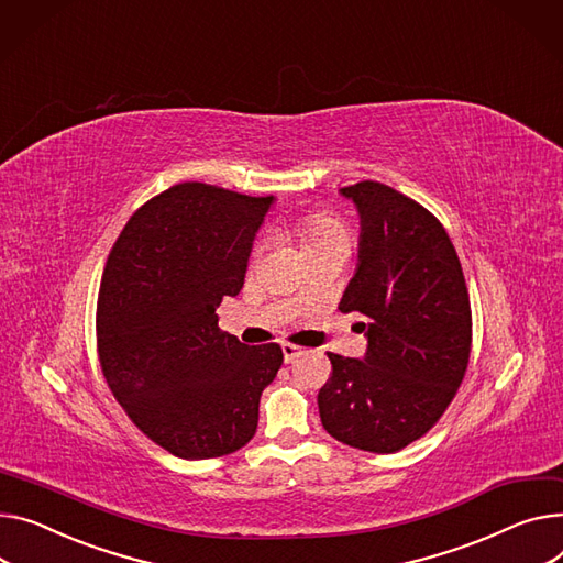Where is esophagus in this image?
Wrapping results in <instances>:
<instances>
[{"instance_id": "esophagus-1", "label": "esophagus", "mask_w": 563, "mask_h": 563, "mask_svg": "<svg viewBox=\"0 0 563 563\" xmlns=\"http://www.w3.org/2000/svg\"><path fill=\"white\" fill-rule=\"evenodd\" d=\"M306 353V349H301V346H296V344H289V342H285L283 344V355H285V362L289 364V362H294L298 355H303Z\"/></svg>"}]
</instances>
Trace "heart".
I'll return each mask as SVG.
<instances>
[{
	"instance_id": "obj_1",
	"label": "heart",
	"mask_w": 563,
	"mask_h": 563,
	"mask_svg": "<svg viewBox=\"0 0 563 563\" xmlns=\"http://www.w3.org/2000/svg\"><path fill=\"white\" fill-rule=\"evenodd\" d=\"M298 238L306 251L325 249V246H349V231L344 221L325 210H310L303 212L296 221ZM262 249V242H255L253 255H257Z\"/></svg>"
}]
</instances>
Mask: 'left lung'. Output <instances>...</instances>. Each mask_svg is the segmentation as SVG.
I'll list each match as a JSON object with an SVG mask.
<instances>
[{
	"label": "left lung",
	"mask_w": 563,
	"mask_h": 563,
	"mask_svg": "<svg viewBox=\"0 0 563 563\" xmlns=\"http://www.w3.org/2000/svg\"><path fill=\"white\" fill-rule=\"evenodd\" d=\"M362 217L360 265L340 310L360 312L364 360L328 353L317 402L325 432L368 453L428 434L471 360V298L457 251L421 203L378 180L342 187Z\"/></svg>",
	"instance_id": "left-lung-1"
}]
</instances>
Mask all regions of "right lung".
<instances>
[{
    "mask_svg": "<svg viewBox=\"0 0 563 563\" xmlns=\"http://www.w3.org/2000/svg\"><path fill=\"white\" fill-rule=\"evenodd\" d=\"M274 197L178 183L140 206L112 244L97 298V353L135 428L180 460L240 451L278 344L246 346L214 310L238 296L255 231Z\"/></svg>",
    "mask_w": 563,
    "mask_h": 563,
    "instance_id": "1",
    "label": "right lung"
}]
</instances>
